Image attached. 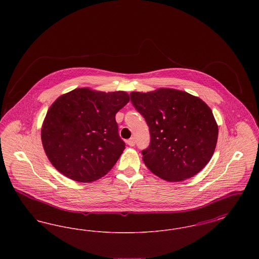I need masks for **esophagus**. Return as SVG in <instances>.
I'll return each instance as SVG.
<instances>
[{
	"label": "esophagus",
	"instance_id": "esophagus-1",
	"mask_svg": "<svg viewBox=\"0 0 259 259\" xmlns=\"http://www.w3.org/2000/svg\"><path fill=\"white\" fill-rule=\"evenodd\" d=\"M127 144H128L130 147H134L136 144L135 139H134V138H130V139L127 141Z\"/></svg>",
	"mask_w": 259,
	"mask_h": 259
}]
</instances>
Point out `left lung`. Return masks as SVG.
I'll return each mask as SVG.
<instances>
[{
  "instance_id": "left-lung-1",
  "label": "left lung",
  "mask_w": 259,
  "mask_h": 259,
  "mask_svg": "<svg viewBox=\"0 0 259 259\" xmlns=\"http://www.w3.org/2000/svg\"><path fill=\"white\" fill-rule=\"evenodd\" d=\"M130 97L149 127L150 144L142 154L151 172L176 183L195 176L209 163L219 127L204 101L172 88L132 92Z\"/></svg>"
}]
</instances>
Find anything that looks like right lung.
Wrapping results in <instances>:
<instances>
[{"instance_id":"1","label":"right lung","mask_w":259,"mask_h":259,"mask_svg":"<svg viewBox=\"0 0 259 259\" xmlns=\"http://www.w3.org/2000/svg\"><path fill=\"white\" fill-rule=\"evenodd\" d=\"M129 102L124 91L76 88L57 99L41 126V142L57 171L78 183H91L111 170L125 144L116 112Z\"/></svg>"}]
</instances>
